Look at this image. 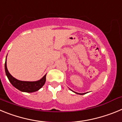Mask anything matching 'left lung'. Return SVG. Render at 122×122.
Segmentation results:
<instances>
[{"instance_id": "1", "label": "left lung", "mask_w": 122, "mask_h": 122, "mask_svg": "<svg viewBox=\"0 0 122 122\" xmlns=\"http://www.w3.org/2000/svg\"><path fill=\"white\" fill-rule=\"evenodd\" d=\"M71 91H73V90H71ZM74 92V93H76V94H79V95H84V94H85V93H77V92Z\"/></svg>"}]
</instances>
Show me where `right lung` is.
Returning <instances> with one entry per match:
<instances>
[{"mask_svg": "<svg viewBox=\"0 0 122 122\" xmlns=\"http://www.w3.org/2000/svg\"><path fill=\"white\" fill-rule=\"evenodd\" d=\"M5 70L6 76L11 84L15 88H16L17 89L21 92H28V93L36 92L44 86L46 82V74H45L41 79L37 81H22L18 80L13 77L8 71V69L6 67V59L5 63Z\"/></svg>", "mask_w": 122, "mask_h": 122, "instance_id": "obj_1", "label": "right lung"}]
</instances>
